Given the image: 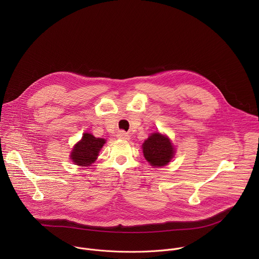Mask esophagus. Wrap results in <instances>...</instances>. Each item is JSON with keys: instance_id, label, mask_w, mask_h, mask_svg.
I'll list each match as a JSON object with an SVG mask.
<instances>
[{"instance_id": "esophagus-1", "label": "esophagus", "mask_w": 259, "mask_h": 259, "mask_svg": "<svg viewBox=\"0 0 259 259\" xmlns=\"http://www.w3.org/2000/svg\"><path fill=\"white\" fill-rule=\"evenodd\" d=\"M118 138H120V139H124V140H128L129 138H130V136H129V134L128 133H126L125 131H120L119 133H118Z\"/></svg>"}]
</instances>
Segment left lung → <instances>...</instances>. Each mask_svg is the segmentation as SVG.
I'll return each mask as SVG.
<instances>
[{"mask_svg": "<svg viewBox=\"0 0 259 259\" xmlns=\"http://www.w3.org/2000/svg\"><path fill=\"white\" fill-rule=\"evenodd\" d=\"M142 151L145 160L153 167L166 166L175 155L169 137L159 132L152 133L143 142Z\"/></svg>", "mask_w": 259, "mask_h": 259, "instance_id": "8db88e82", "label": "left lung"}]
</instances>
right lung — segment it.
<instances>
[{
  "instance_id": "obj_1",
  "label": "right lung",
  "mask_w": 259,
  "mask_h": 259,
  "mask_svg": "<svg viewBox=\"0 0 259 259\" xmlns=\"http://www.w3.org/2000/svg\"><path fill=\"white\" fill-rule=\"evenodd\" d=\"M105 139L96 138L91 133H84L82 139L75 144L70 153V159L76 165L91 166L98 157Z\"/></svg>"
}]
</instances>
